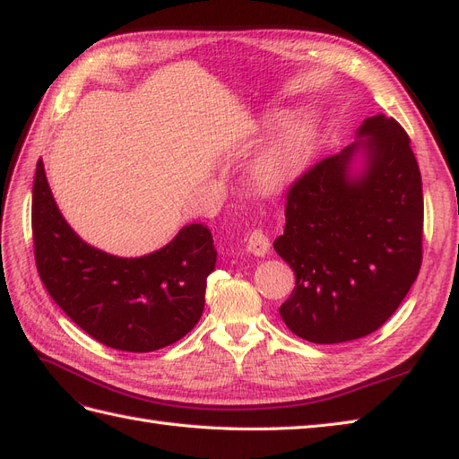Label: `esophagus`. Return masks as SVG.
Wrapping results in <instances>:
<instances>
[{"label": "esophagus", "instance_id": "34e87169", "mask_svg": "<svg viewBox=\"0 0 459 459\" xmlns=\"http://www.w3.org/2000/svg\"><path fill=\"white\" fill-rule=\"evenodd\" d=\"M270 238L265 237L262 229H254L247 234V250L254 255H258V258H264V255L270 252Z\"/></svg>", "mask_w": 459, "mask_h": 459}]
</instances>
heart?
Wrapping results in <instances>:
<instances>
[{"label":"heart","mask_w":459,"mask_h":459,"mask_svg":"<svg viewBox=\"0 0 459 459\" xmlns=\"http://www.w3.org/2000/svg\"><path fill=\"white\" fill-rule=\"evenodd\" d=\"M316 141V123L313 117H299L265 144L254 156L250 176L264 191H280L299 178L313 158Z\"/></svg>","instance_id":"heart-1"}]
</instances>
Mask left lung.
Returning <instances> with one entry per match:
<instances>
[{
    "label": "left lung",
    "instance_id": "8db88e82",
    "mask_svg": "<svg viewBox=\"0 0 459 459\" xmlns=\"http://www.w3.org/2000/svg\"><path fill=\"white\" fill-rule=\"evenodd\" d=\"M356 136L287 191L285 229L273 242L295 272L280 315L315 344L374 333L397 311L422 264V179L409 134L376 115Z\"/></svg>",
    "mask_w": 459,
    "mask_h": 459
}]
</instances>
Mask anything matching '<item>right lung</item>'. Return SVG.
<instances>
[{
	"label": "right lung",
	"instance_id": "1",
	"mask_svg": "<svg viewBox=\"0 0 459 459\" xmlns=\"http://www.w3.org/2000/svg\"><path fill=\"white\" fill-rule=\"evenodd\" d=\"M37 270L55 303L98 342L154 351L178 342L205 307L217 250L211 230L194 222L141 258H119L83 242L62 217L42 160L33 184Z\"/></svg>",
	"mask_w": 459,
	"mask_h": 459
}]
</instances>
